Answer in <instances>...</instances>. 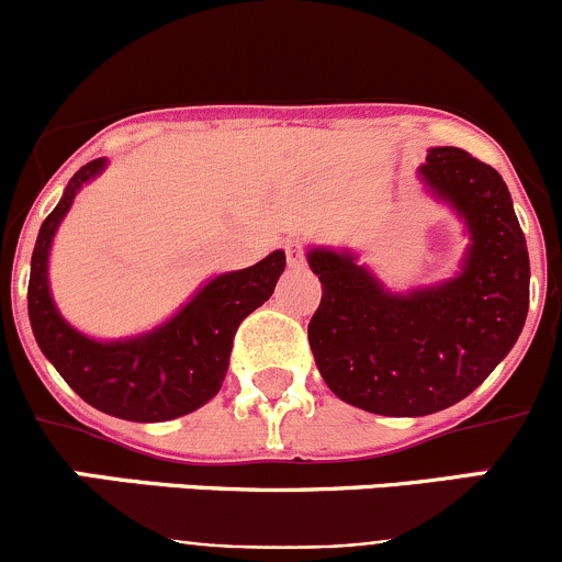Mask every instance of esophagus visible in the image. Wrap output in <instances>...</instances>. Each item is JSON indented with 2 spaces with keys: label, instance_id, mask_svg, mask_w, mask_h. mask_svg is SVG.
<instances>
[{
  "label": "esophagus",
  "instance_id": "1",
  "mask_svg": "<svg viewBox=\"0 0 562 562\" xmlns=\"http://www.w3.org/2000/svg\"><path fill=\"white\" fill-rule=\"evenodd\" d=\"M285 258H288V266L296 269V266L304 263V247L299 245V241H285Z\"/></svg>",
  "mask_w": 562,
  "mask_h": 562
}]
</instances>
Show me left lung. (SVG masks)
<instances>
[{
    "instance_id": "8db88e82",
    "label": "left lung",
    "mask_w": 562,
    "mask_h": 562,
    "mask_svg": "<svg viewBox=\"0 0 562 562\" xmlns=\"http://www.w3.org/2000/svg\"><path fill=\"white\" fill-rule=\"evenodd\" d=\"M429 190L470 234L457 277L391 293L350 252L313 247L321 307L310 348L326 386L378 416H429L475 391L519 339L530 304V258L503 176L464 149L435 146Z\"/></svg>"
}]
</instances>
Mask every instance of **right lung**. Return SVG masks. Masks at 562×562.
Instances as JSON below:
<instances>
[{
    "label": "right lung",
    "mask_w": 562,
    "mask_h": 562,
    "mask_svg": "<svg viewBox=\"0 0 562 562\" xmlns=\"http://www.w3.org/2000/svg\"><path fill=\"white\" fill-rule=\"evenodd\" d=\"M105 168V160L76 171L61 201L43 220L32 252L30 323L40 350L67 386L108 416L124 422H171L206 405L225 381L239 323L274 293L285 252L209 280L171 321L140 337L100 342L76 331L48 291V252L76 192Z\"/></svg>",
    "instance_id": "obj_1"
}]
</instances>
